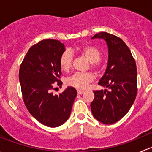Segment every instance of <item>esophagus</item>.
<instances>
[{"label": "esophagus", "mask_w": 152, "mask_h": 152, "mask_svg": "<svg viewBox=\"0 0 152 152\" xmlns=\"http://www.w3.org/2000/svg\"><path fill=\"white\" fill-rule=\"evenodd\" d=\"M84 90H77V93H78V94H82V93H84Z\"/></svg>", "instance_id": "esophagus-1"}]
</instances>
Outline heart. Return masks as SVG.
I'll use <instances>...</instances> for the list:
<instances>
[{"instance_id": "1", "label": "heart", "mask_w": 152, "mask_h": 152, "mask_svg": "<svg viewBox=\"0 0 152 152\" xmlns=\"http://www.w3.org/2000/svg\"><path fill=\"white\" fill-rule=\"evenodd\" d=\"M76 50L82 53L92 63V67L95 70H99L98 63L102 57V53L99 48L92 45H85L78 47ZM73 55L69 50L63 52L59 58V66L63 71L67 72L72 66ZM93 80V76L90 73H75L66 79L67 85L76 89H84Z\"/></svg>"}]
</instances>
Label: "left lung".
I'll return each mask as SVG.
<instances>
[{
  "mask_svg": "<svg viewBox=\"0 0 152 152\" xmlns=\"http://www.w3.org/2000/svg\"><path fill=\"white\" fill-rule=\"evenodd\" d=\"M104 39L108 46V63L99 85L107 87L95 90L90 104L93 116L104 124L118 121L129 112L137 96V67L125 42L117 36L100 32L92 37Z\"/></svg>",
  "mask_w": 152,
  "mask_h": 152,
  "instance_id": "obj_1",
  "label": "left lung"
}]
</instances>
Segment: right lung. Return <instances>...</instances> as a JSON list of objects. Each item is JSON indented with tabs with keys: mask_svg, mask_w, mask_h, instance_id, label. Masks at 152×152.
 Here are the masks:
<instances>
[{
	"mask_svg": "<svg viewBox=\"0 0 152 152\" xmlns=\"http://www.w3.org/2000/svg\"><path fill=\"white\" fill-rule=\"evenodd\" d=\"M65 50L59 40L43 39L29 48L20 67L24 104L35 119L49 127L59 126L69 118L77 95L72 87L59 95L52 92L54 85H62L59 58Z\"/></svg>",
	"mask_w": 152,
	"mask_h": 152,
	"instance_id": "add662e5",
	"label": "right lung"
}]
</instances>
